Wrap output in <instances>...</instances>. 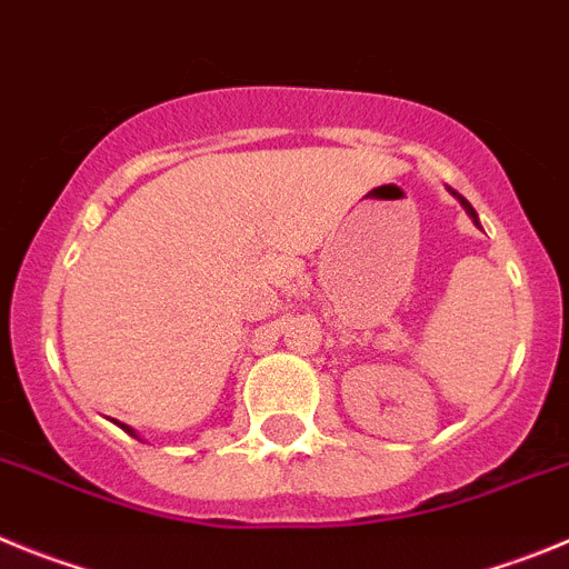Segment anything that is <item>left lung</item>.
Wrapping results in <instances>:
<instances>
[{"instance_id": "1", "label": "left lung", "mask_w": 569, "mask_h": 569, "mask_svg": "<svg viewBox=\"0 0 569 569\" xmlns=\"http://www.w3.org/2000/svg\"><path fill=\"white\" fill-rule=\"evenodd\" d=\"M448 192H450V196H453V198H457V201H459V203H462V207H465V212H468V214H470V221H473V223H476V227H479V214H476V209H473V207H470V203H468V201H465V198H462V196H459L457 189H450V187H448ZM479 229H482V227H479Z\"/></svg>"}]
</instances>
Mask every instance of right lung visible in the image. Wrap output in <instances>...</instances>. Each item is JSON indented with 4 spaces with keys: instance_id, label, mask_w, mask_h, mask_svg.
Segmentation results:
<instances>
[{
    "instance_id": "add662e5",
    "label": "right lung",
    "mask_w": 569,
    "mask_h": 569,
    "mask_svg": "<svg viewBox=\"0 0 569 569\" xmlns=\"http://www.w3.org/2000/svg\"><path fill=\"white\" fill-rule=\"evenodd\" d=\"M119 425H121V422H119ZM121 428H124V431H127V433H130V437H136V439H138V433H136V431H132L130 425H121Z\"/></svg>"
}]
</instances>
